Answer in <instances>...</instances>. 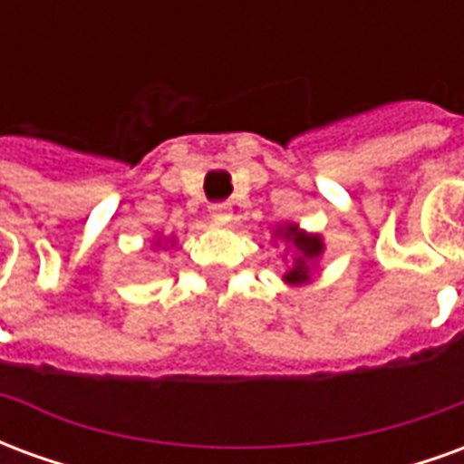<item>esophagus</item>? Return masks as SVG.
<instances>
[{
    "instance_id": "34e87169",
    "label": "esophagus",
    "mask_w": 464,
    "mask_h": 464,
    "mask_svg": "<svg viewBox=\"0 0 464 464\" xmlns=\"http://www.w3.org/2000/svg\"><path fill=\"white\" fill-rule=\"evenodd\" d=\"M208 213H211V218L216 223H228L233 216L231 206H228V203H213L211 208H208Z\"/></svg>"
}]
</instances>
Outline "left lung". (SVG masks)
I'll list each match as a JSON object with an SVG mask.
<instances>
[{
  "label": "left lung",
  "instance_id": "1",
  "mask_svg": "<svg viewBox=\"0 0 464 464\" xmlns=\"http://www.w3.org/2000/svg\"><path fill=\"white\" fill-rule=\"evenodd\" d=\"M273 238H281L288 251H293V261L288 271L283 273V281L288 285H305L315 278L318 263L325 253V241L321 233L303 231L298 223H283L273 231Z\"/></svg>",
  "mask_w": 464,
  "mask_h": 464
}]
</instances>
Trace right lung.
Masks as SVG:
<instances>
[{"instance_id":"1","label":"right lung","mask_w":464,"mask_h":464,"mask_svg":"<svg viewBox=\"0 0 464 464\" xmlns=\"http://www.w3.org/2000/svg\"><path fill=\"white\" fill-rule=\"evenodd\" d=\"M169 246H173V238H163V236H159V238L153 241V248H163V251H166Z\"/></svg>"}]
</instances>
